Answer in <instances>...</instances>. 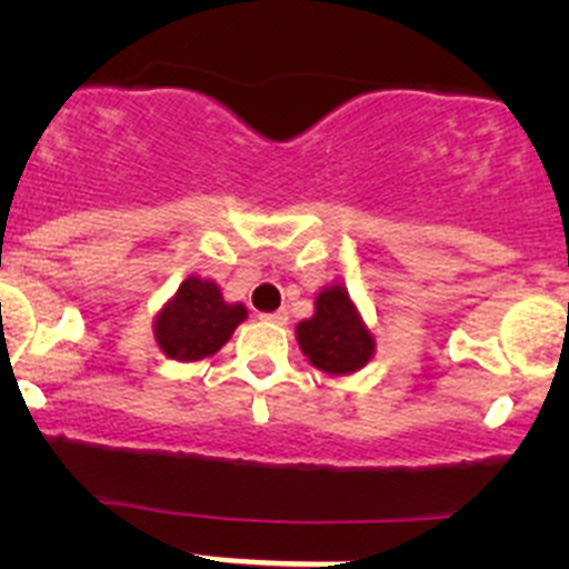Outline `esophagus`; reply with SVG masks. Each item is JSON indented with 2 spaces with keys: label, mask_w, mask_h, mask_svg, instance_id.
Returning <instances> with one entry per match:
<instances>
[{
  "label": "esophagus",
  "mask_w": 569,
  "mask_h": 569,
  "mask_svg": "<svg viewBox=\"0 0 569 569\" xmlns=\"http://www.w3.org/2000/svg\"><path fill=\"white\" fill-rule=\"evenodd\" d=\"M263 321H269V325H289V313L286 311H274V313H261Z\"/></svg>",
  "instance_id": "obj_1"
}]
</instances>
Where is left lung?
Masks as SVG:
<instances>
[{
  "instance_id": "1",
  "label": "left lung",
  "mask_w": 569,
  "mask_h": 569,
  "mask_svg": "<svg viewBox=\"0 0 569 569\" xmlns=\"http://www.w3.org/2000/svg\"><path fill=\"white\" fill-rule=\"evenodd\" d=\"M295 332L308 363L330 377L355 375L375 358V332L360 317L343 283L319 289L313 317L302 319Z\"/></svg>"
}]
</instances>
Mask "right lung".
Wrapping results in <instances>:
<instances>
[{
    "instance_id": "right-lung-1",
    "label": "right lung",
    "mask_w": 569,
    "mask_h": 569,
    "mask_svg": "<svg viewBox=\"0 0 569 569\" xmlns=\"http://www.w3.org/2000/svg\"><path fill=\"white\" fill-rule=\"evenodd\" d=\"M244 319V302H226L214 280L189 274L153 317V338L168 358L194 363L220 352Z\"/></svg>"
}]
</instances>
